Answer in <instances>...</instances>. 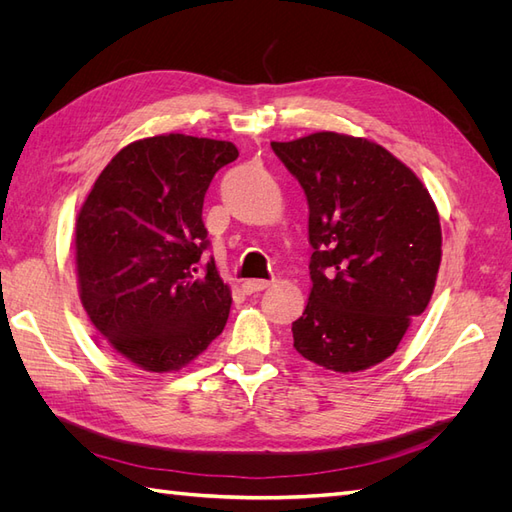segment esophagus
I'll use <instances>...</instances> for the list:
<instances>
[{"label":"esophagus","mask_w":512,"mask_h":512,"mask_svg":"<svg viewBox=\"0 0 512 512\" xmlns=\"http://www.w3.org/2000/svg\"><path fill=\"white\" fill-rule=\"evenodd\" d=\"M269 286H271V282H267V280H247V282H243V290H245L247 294L267 290Z\"/></svg>","instance_id":"1"}]
</instances>
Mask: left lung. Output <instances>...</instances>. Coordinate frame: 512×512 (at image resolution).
Wrapping results in <instances>:
<instances>
[{
	"instance_id": "obj_1",
	"label": "left lung",
	"mask_w": 512,
	"mask_h": 512,
	"mask_svg": "<svg viewBox=\"0 0 512 512\" xmlns=\"http://www.w3.org/2000/svg\"><path fill=\"white\" fill-rule=\"evenodd\" d=\"M271 147L307 196L314 247L294 348L339 374L374 367L397 350L436 288V203L404 162L367 138L316 132Z\"/></svg>"
}]
</instances>
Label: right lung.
<instances>
[{"label": "right lung", "instance_id": "1", "mask_svg": "<svg viewBox=\"0 0 512 512\" xmlns=\"http://www.w3.org/2000/svg\"><path fill=\"white\" fill-rule=\"evenodd\" d=\"M239 158L228 141L160 134L123 147L76 215L79 297L111 348L168 374L218 337L230 288L207 247L203 203L213 175Z\"/></svg>", "mask_w": 512, "mask_h": 512}]
</instances>
